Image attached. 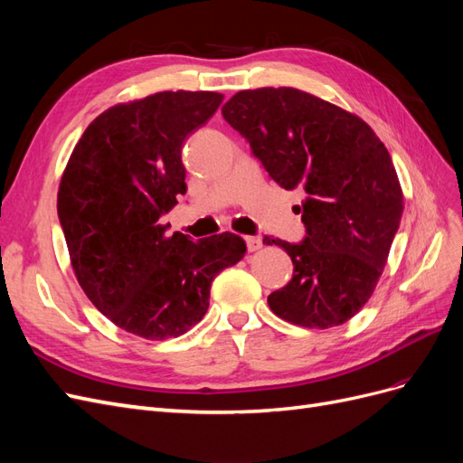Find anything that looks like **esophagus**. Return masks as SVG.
I'll return each instance as SVG.
<instances>
[{"mask_svg": "<svg viewBox=\"0 0 463 463\" xmlns=\"http://www.w3.org/2000/svg\"><path fill=\"white\" fill-rule=\"evenodd\" d=\"M245 243H247L249 253H257V250L262 249V240H260V237H245Z\"/></svg>", "mask_w": 463, "mask_h": 463, "instance_id": "1", "label": "esophagus"}]
</instances>
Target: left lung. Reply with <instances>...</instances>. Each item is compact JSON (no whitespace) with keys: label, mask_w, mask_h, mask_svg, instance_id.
<instances>
[{"label":"left lung","mask_w":463,"mask_h":463,"mask_svg":"<svg viewBox=\"0 0 463 463\" xmlns=\"http://www.w3.org/2000/svg\"><path fill=\"white\" fill-rule=\"evenodd\" d=\"M222 116L247 138L296 206L305 240L264 237L291 257V282L272 291L274 315L305 328H332L369 301L400 228L403 193L390 154L361 118L289 87L241 90Z\"/></svg>","instance_id":"8db88e82"}]
</instances>
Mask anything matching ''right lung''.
Masks as SVG:
<instances>
[{
	"label": "right lung",
	"mask_w": 463,
	"mask_h": 463,
	"mask_svg": "<svg viewBox=\"0 0 463 463\" xmlns=\"http://www.w3.org/2000/svg\"><path fill=\"white\" fill-rule=\"evenodd\" d=\"M222 100L165 90L111 106L61 175L58 216L82 291L116 326L146 340L177 338L201 322L213 279L247 250L235 233L193 241L160 223L187 193L181 146Z\"/></svg>",
	"instance_id": "1"
}]
</instances>
